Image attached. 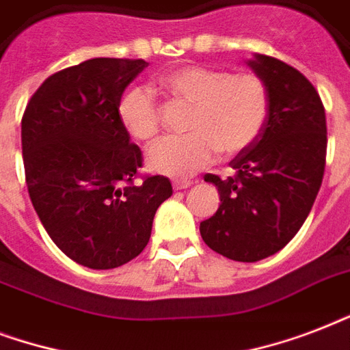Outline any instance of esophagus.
Listing matches in <instances>:
<instances>
[{
  "label": "esophagus",
  "mask_w": 350,
  "mask_h": 350,
  "mask_svg": "<svg viewBox=\"0 0 350 350\" xmlns=\"http://www.w3.org/2000/svg\"><path fill=\"white\" fill-rule=\"evenodd\" d=\"M174 189L176 191H183V189H189V187L192 185V181L191 180H174Z\"/></svg>",
  "instance_id": "esophagus-1"
}]
</instances>
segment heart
Returning a JSON list of instances; mask_svg holds the SVG:
<instances>
[{
	"instance_id": "1",
	"label": "heart",
	"mask_w": 350,
	"mask_h": 350,
	"mask_svg": "<svg viewBox=\"0 0 350 350\" xmlns=\"http://www.w3.org/2000/svg\"><path fill=\"white\" fill-rule=\"evenodd\" d=\"M159 87L191 105L189 134L165 137L148 150V167L170 178L196 174L218 152L234 156L245 150L260 136L269 114V90L256 74L187 65L163 74ZM118 118L137 142H152L161 126V112L147 87H132L121 96Z\"/></svg>"
}]
</instances>
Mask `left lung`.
I'll return each instance as SVG.
<instances>
[{
	"label": "left lung",
	"mask_w": 350,
	"mask_h": 350,
	"mask_svg": "<svg viewBox=\"0 0 350 350\" xmlns=\"http://www.w3.org/2000/svg\"><path fill=\"white\" fill-rule=\"evenodd\" d=\"M249 67L269 90L260 136L230 161L234 176L205 174L218 211L200 224L203 241L234 261H260L296 236L325 172V109L314 85L287 63L256 54Z\"/></svg>",
	"instance_id": "8db88e82"
}]
</instances>
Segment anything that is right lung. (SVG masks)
Segmentation results:
<instances>
[{"label": "right lung", "mask_w": 350, "mask_h": 350, "mask_svg": "<svg viewBox=\"0 0 350 350\" xmlns=\"http://www.w3.org/2000/svg\"><path fill=\"white\" fill-rule=\"evenodd\" d=\"M147 65L94 57L63 68L40 85L21 118L30 202L57 249L96 271L134 260L172 196L169 178L139 176L142 150L118 118L120 98Z\"/></svg>", "instance_id": "1"}]
</instances>
